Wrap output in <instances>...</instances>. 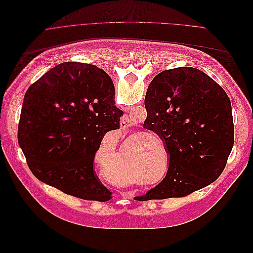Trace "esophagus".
Wrapping results in <instances>:
<instances>
[{
	"instance_id": "obj_1",
	"label": "esophagus",
	"mask_w": 253,
	"mask_h": 253,
	"mask_svg": "<svg viewBox=\"0 0 253 253\" xmlns=\"http://www.w3.org/2000/svg\"><path fill=\"white\" fill-rule=\"evenodd\" d=\"M132 126V122L129 120V118L127 116H124L120 119V127L122 129H126L127 127H129Z\"/></svg>"
}]
</instances>
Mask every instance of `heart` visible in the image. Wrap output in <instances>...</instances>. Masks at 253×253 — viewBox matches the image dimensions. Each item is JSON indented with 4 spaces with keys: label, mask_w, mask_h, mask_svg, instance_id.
Segmentation results:
<instances>
[{
    "label": "heart",
    "mask_w": 253,
    "mask_h": 253,
    "mask_svg": "<svg viewBox=\"0 0 253 253\" xmlns=\"http://www.w3.org/2000/svg\"><path fill=\"white\" fill-rule=\"evenodd\" d=\"M144 174H149V173H144Z\"/></svg>",
    "instance_id": "heart-1"
}]
</instances>
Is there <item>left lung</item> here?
I'll return each instance as SVG.
<instances>
[{
	"instance_id": "left-lung-1",
	"label": "left lung",
	"mask_w": 253,
	"mask_h": 253,
	"mask_svg": "<svg viewBox=\"0 0 253 253\" xmlns=\"http://www.w3.org/2000/svg\"><path fill=\"white\" fill-rule=\"evenodd\" d=\"M143 128L155 133L170 156L166 177L136 201L189 195L223 173L234 143L230 99L223 87L194 67L159 73L144 99Z\"/></svg>"
}]
</instances>
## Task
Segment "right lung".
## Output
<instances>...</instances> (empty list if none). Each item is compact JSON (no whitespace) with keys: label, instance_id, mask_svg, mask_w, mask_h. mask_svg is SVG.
I'll use <instances>...</instances> for the list:
<instances>
[{"label":"right lung","instance_id":"add662e5","mask_svg":"<svg viewBox=\"0 0 253 253\" xmlns=\"http://www.w3.org/2000/svg\"><path fill=\"white\" fill-rule=\"evenodd\" d=\"M114 98L110 76L80 62L58 64L29 86L18 141L38 179L81 200H111L94 159L103 136L118 129L124 116Z\"/></svg>","mask_w":253,"mask_h":253}]
</instances>
